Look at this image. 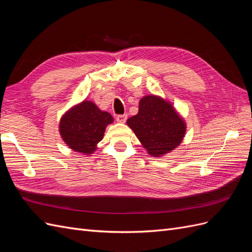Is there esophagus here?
I'll list each match as a JSON object with an SVG mask.
<instances>
[{
	"label": "esophagus",
	"instance_id": "1",
	"mask_svg": "<svg viewBox=\"0 0 252 252\" xmlns=\"http://www.w3.org/2000/svg\"><path fill=\"white\" fill-rule=\"evenodd\" d=\"M116 120H117L118 123H125L126 120H127V116H126V114H119Z\"/></svg>",
	"mask_w": 252,
	"mask_h": 252
}]
</instances>
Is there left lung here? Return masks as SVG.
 <instances>
[{
    "label": "left lung",
    "mask_w": 252,
    "mask_h": 252,
    "mask_svg": "<svg viewBox=\"0 0 252 252\" xmlns=\"http://www.w3.org/2000/svg\"><path fill=\"white\" fill-rule=\"evenodd\" d=\"M150 156L161 157L179 146L186 131L185 122L172 105L156 95L141 98L139 112L127 120Z\"/></svg>",
    "instance_id": "obj_1"
}]
</instances>
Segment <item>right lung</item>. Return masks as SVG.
I'll use <instances>...</instances> for the list:
<instances>
[{
  "instance_id": "1",
  "label": "right lung",
  "mask_w": 252,
  "mask_h": 252,
  "mask_svg": "<svg viewBox=\"0 0 252 252\" xmlns=\"http://www.w3.org/2000/svg\"><path fill=\"white\" fill-rule=\"evenodd\" d=\"M113 122L109 112L98 109L95 104L84 101L68 110L61 119L60 133L71 149L90 155L101 142L105 128Z\"/></svg>"
}]
</instances>
